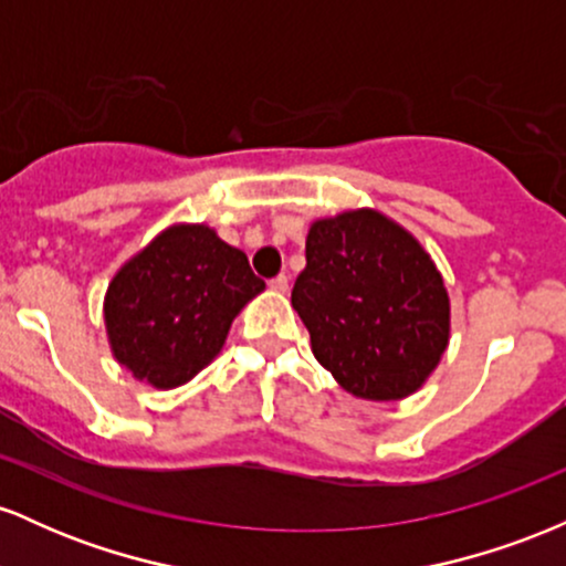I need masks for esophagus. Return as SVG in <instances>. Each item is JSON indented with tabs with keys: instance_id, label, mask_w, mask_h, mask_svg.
<instances>
[{
	"instance_id": "1",
	"label": "esophagus",
	"mask_w": 566,
	"mask_h": 566,
	"mask_svg": "<svg viewBox=\"0 0 566 566\" xmlns=\"http://www.w3.org/2000/svg\"><path fill=\"white\" fill-rule=\"evenodd\" d=\"M269 287H271V290H274V292H287V287H290L287 276H284V274H279V276H274V279H271V282H269Z\"/></svg>"
}]
</instances>
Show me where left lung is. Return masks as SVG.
I'll return each mask as SVG.
<instances>
[{
    "mask_svg": "<svg viewBox=\"0 0 566 566\" xmlns=\"http://www.w3.org/2000/svg\"><path fill=\"white\" fill-rule=\"evenodd\" d=\"M292 308L324 369L359 399H405L450 340V297L412 233L375 210L316 220Z\"/></svg>",
    "mask_w": 566,
    "mask_h": 566,
    "instance_id": "1",
    "label": "left lung"
}]
</instances>
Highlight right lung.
<instances>
[{
    "label": "right lung",
    "mask_w": 566,
    "mask_h": 566,
    "mask_svg": "<svg viewBox=\"0 0 566 566\" xmlns=\"http://www.w3.org/2000/svg\"><path fill=\"white\" fill-rule=\"evenodd\" d=\"M263 287L244 252L207 226L161 231L108 284L116 361L154 388L184 386L216 359L233 316Z\"/></svg>",
    "instance_id": "add662e5"
}]
</instances>
